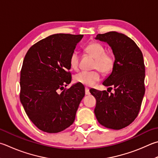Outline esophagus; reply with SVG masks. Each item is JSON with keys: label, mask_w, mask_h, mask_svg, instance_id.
I'll return each instance as SVG.
<instances>
[{"label": "esophagus", "mask_w": 158, "mask_h": 158, "mask_svg": "<svg viewBox=\"0 0 158 158\" xmlns=\"http://www.w3.org/2000/svg\"><path fill=\"white\" fill-rule=\"evenodd\" d=\"M85 94H86V95L90 94V91H89V88H85Z\"/></svg>", "instance_id": "1"}]
</instances>
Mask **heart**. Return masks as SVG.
<instances>
[{
  "instance_id": "obj_1",
  "label": "heart",
  "mask_w": 158,
  "mask_h": 158,
  "mask_svg": "<svg viewBox=\"0 0 158 158\" xmlns=\"http://www.w3.org/2000/svg\"><path fill=\"white\" fill-rule=\"evenodd\" d=\"M85 52L94 59L93 68H97L102 73H107L113 68L114 64V56L110 53L105 52L104 48L97 42L89 44L85 48ZM79 55L74 51L70 57V64L73 69L76 70L79 66ZM100 75L98 71H81L74 77V81L86 86H92L99 81Z\"/></svg>"
}]
</instances>
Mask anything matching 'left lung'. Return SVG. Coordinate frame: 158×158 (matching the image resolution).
Returning <instances> with one entry per match:
<instances>
[{"label": "left lung", "mask_w": 158, "mask_h": 158, "mask_svg": "<svg viewBox=\"0 0 158 158\" xmlns=\"http://www.w3.org/2000/svg\"><path fill=\"white\" fill-rule=\"evenodd\" d=\"M95 39L108 44L114 56L111 73L103 81L114 93L90 89L96 99L94 114L104 127L119 130L133 122L138 114L144 95L145 66L141 50L124 34H99Z\"/></svg>", "instance_id": "1"}]
</instances>
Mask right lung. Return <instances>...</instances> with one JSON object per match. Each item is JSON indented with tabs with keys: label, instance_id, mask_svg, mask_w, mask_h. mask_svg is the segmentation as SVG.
<instances>
[{
	"label": "right lung",
	"instance_id": "obj_1",
	"mask_svg": "<svg viewBox=\"0 0 158 158\" xmlns=\"http://www.w3.org/2000/svg\"><path fill=\"white\" fill-rule=\"evenodd\" d=\"M83 36L50 35L33 45L23 62L20 100L33 124L46 133H59L73 124L85 95L79 83L64 89L72 80L70 55Z\"/></svg>",
	"mask_w": 158,
	"mask_h": 158
}]
</instances>
